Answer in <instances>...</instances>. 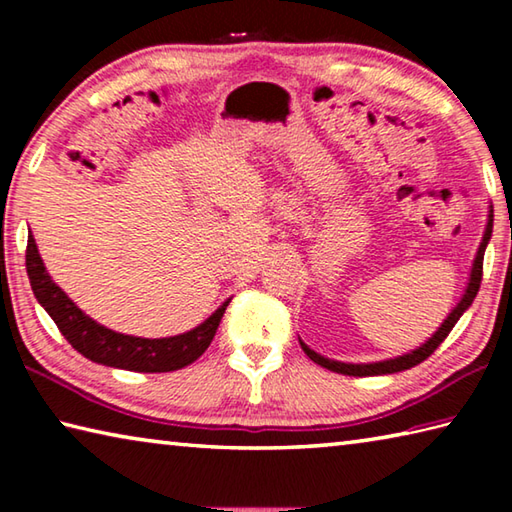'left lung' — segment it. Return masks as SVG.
<instances>
[{
  "instance_id": "1",
  "label": "left lung",
  "mask_w": 512,
  "mask_h": 512,
  "mask_svg": "<svg viewBox=\"0 0 512 512\" xmlns=\"http://www.w3.org/2000/svg\"><path fill=\"white\" fill-rule=\"evenodd\" d=\"M492 237V210L488 214V225H485V232H483V241L479 250H476V257H474V264H472V273H470V282H467V289L463 293V298L458 300V305L452 309V314L445 318V323L438 327V332L431 336L427 343H422L420 348H415L411 352L402 354V357H395V359H386V361H377V363H343V361H334V359H327V357H320L318 352H314L311 348H307L305 343L300 341L302 350H305L307 357L318 363V366H323L332 372H341V375H350V377H372V375H393V372H402V370H409L413 366H418L427 357H431L433 350L438 348L440 343L447 339V334L452 332V327L458 323V318L465 314V309L472 305L476 293H479L481 287V277H483V253H485V246H488V241Z\"/></svg>"
}]
</instances>
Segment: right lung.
<instances>
[{"instance_id":"1","label":"right lung","mask_w":512,"mask_h":512,"mask_svg":"<svg viewBox=\"0 0 512 512\" xmlns=\"http://www.w3.org/2000/svg\"><path fill=\"white\" fill-rule=\"evenodd\" d=\"M27 273L33 296L45 307L60 334L76 352L101 366L133 372H171L194 363L210 348L225 307L230 305V300H225L210 318L185 334L167 336V339H142V336L112 332V329L99 325L97 320L85 316L49 277L33 235H29L27 241Z\"/></svg>"}]
</instances>
